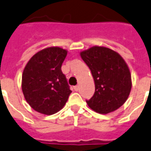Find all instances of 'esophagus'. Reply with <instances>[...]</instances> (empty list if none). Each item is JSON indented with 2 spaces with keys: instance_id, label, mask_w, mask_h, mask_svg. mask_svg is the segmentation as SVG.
<instances>
[{
  "instance_id": "34e87169",
  "label": "esophagus",
  "mask_w": 151,
  "mask_h": 151,
  "mask_svg": "<svg viewBox=\"0 0 151 151\" xmlns=\"http://www.w3.org/2000/svg\"><path fill=\"white\" fill-rule=\"evenodd\" d=\"M74 89H75L76 91H78V90H79V86H74Z\"/></svg>"
}]
</instances>
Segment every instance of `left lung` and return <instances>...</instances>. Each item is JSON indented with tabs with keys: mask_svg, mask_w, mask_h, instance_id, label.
<instances>
[{
	"mask_svg": "<svg viewBox=\"0 0 151 151\" xmlns=\"http://www.w3.org/2000/svg\"><path fill=\"white\" fill-rule=\"evenodd\" d=\"M81 56L91 70L95 85L93 95L86 100L89 108L102 114L120 108L132 89L129 68L123 58L112 49L97 46L81 52Z\"/></svg>",
	"mask_w": 151,
	"mask_h": 151,
	"instance_id": "left-lung-1",
	"label": "left lung"
}]
</instances>
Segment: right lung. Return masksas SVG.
<instances>
[{
  "mask_svg": "<svg viewBox=\"0 0 151 151\" xmlns=\"http://www.w3.org/2000/svg\"><path fill=\"white\" fill-rule=\"evenodd\" d=\"M67 52L53 47L34 55L22 76L26 101L38 113L52 115L64 107L71 90L62 71Z\"/></svg>",
  "mask_w": 151,
  "mask_h": 151,
  "instance_id": "1",
  "label": "right lung"
}]
</instances>
